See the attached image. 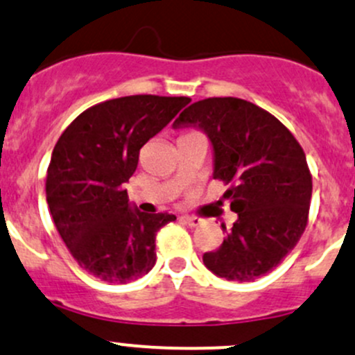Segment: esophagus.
I'll list each match as a JSON object with an SVG mask.
<instances>
[{"label":"esophagus","instance_id":"34e87169","mask_svg":"<svg viewBox=\"0 0 355 355\" xmlns=\"http://www.w3.org/2000/svg\"><path fill=\"white\" fill-rule=\"evenodd\" d=\"M184 221L187 223L189 226H192V227H196V226H200V225H202V219H200V218H196V216H187V214H185V216H184Z\"/></svg>","mask_w":355,"mask_h":355}]
</instances>
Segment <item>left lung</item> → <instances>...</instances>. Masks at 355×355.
<instances>
[{"label":"left lung","instance_id":"left-lung-1","mask_svg":"<svg viewBox=\"0 0 355 355\" xmlns=\"http://www.w3.org/2000/svg\"><path fill=\"white\" fill-rule=\"evenodd\" d=\"M173 128H197L212 144L214 173L238 214L225 241L202 260L212 274L250 282L277 267L308 223L311 173L303 148L282 122L241 98L192 103Z\"/></svg>","mask_w":355,"mask_h":355}]
</instances>
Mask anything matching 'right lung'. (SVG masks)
<instances>
[{
    "instance_id": "1",
    "label": "right lung",
    "mask_w": 355,
    "mask_h": 355,
    "mask_svg": "<svg viewBox=\"0 0 355 355\" xmlns=\"http://www.w3.org/2000/svg\"><path fill=\"white\" fill-rule=\"evenodd\" d=\"M189 102L158 95L107 100L78 115L55 143L47 206L78 266L95 277L128 284L155 267L156 233L177 218L137 211L124 184L136 171L139 149Z\"/></svg>"
}]
</instances>
